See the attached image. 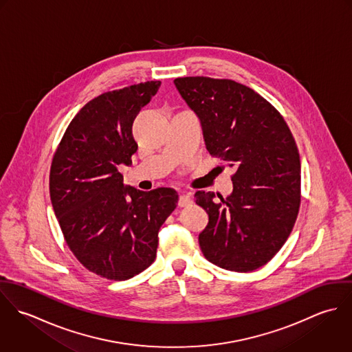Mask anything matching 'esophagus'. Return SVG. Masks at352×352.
Segmentation results:
<instances>
[{
    "mask_svg": "<svg viewBox=\"0 0 352 352\" xmlns=\"http://www.w3.org/2000/svg\"><path fill=\"white\" fill-rule=\"evenodd\" d=\"M192 203V199H191V197H188V195H180L179 197V207H186V206H188V204H191Z\"/></svg>",
    "mask_w": 352,
    "mask_h": 352,
    "instance_id": "34e87169",
    "label": "esophagus"
}]
</instances>
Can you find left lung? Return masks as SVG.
I'll use <instances>...</instances> for the list:
<instances>
[{"label": "left lung", "mask_w": 352, "mask_h": 352, "mask_svg": "<svg viewBox=\"0 0 352 352\" xmlns=\"http://www.w3.org/2000/svg\"><path fill=\"white\" fill-rule=\"evenodd\" d=\"M173 82L201 120L206 149L234 172L226 199L195 192L208 214L201 252L229 271L257 270L283 247L298 215L301 161L293 134L282 115L243 84L210 77Z\"/></svg>", "instance_id": "left-lung-1"}]
</instances>
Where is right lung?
<instances>
[{
  "label": "right lung",
  "mask_w": 352,
  "mask_h": 352,
  "mask_svg": "<svg viewBox=\"0 0 352 352\" xmlns=\"http://www.w3.org/2000/svg\"><path fill=\"white\" fill-rule=\"evenodd\" d=\"M160 85L141 82L87 102L52 158L51 204L66 244L85 268L107 279L126 280L151 265L160 228L179 201L173 188L145 192L124 186L118 170L131 164L138 149L134 118Z\"/></svg>",
  "instance_id": "obj_1"
}]
</instances>
